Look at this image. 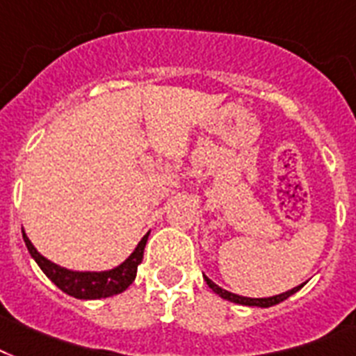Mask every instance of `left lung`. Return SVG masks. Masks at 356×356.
I'll use <instances>...</instances> for the list:
<instances>
[{"label": "left lung", "instance_id": "obj_1", "mask_svg": "<svg viewBox=\"0 0 356 356\" xmlns=\"http://www.w3.org/2000/svg\"><path fill=\"white\" fill-rule=\"evenodd\" d=\"M204 280H206V284H208L211 290L216 291L217 296H221L222 299H227V301H232V302H238V305H245V307H260V308H269L273 307V305H278V302L286 301L288 297L293 296L297 290H301V286H297V288H293V290L286 291V293H280V296H273V297H266V299H252V297H241V296H236V293H230V291L222 290V288H219L216 282H211L208 277H204Z\"/></svg>", "mask_w": 356, "mask_h": 356}]
</instances>
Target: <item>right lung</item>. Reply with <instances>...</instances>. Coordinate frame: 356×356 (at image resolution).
<instances>
[{"instance_id": "1", "label": "right lung", "mask_w": 356, "mask_h": 356, "mask_svg": "<svg viewBox=\"0 0 356 356\" xmlns=\"http://www.w3.org/2000/svg\"><path fill=\"white\" fill-rule=\"evenodd\" d=\"M24 234V241L29 250V254L35 258L38 267L42 269L44 275L51 280V282L63 290L68 296L76 297V299H102V297H111L117 293H122L129 284L135 280L137 275V266L143 261V252H145V245H147L148 232L145 238L140 239L139 245L135 247V250L129 254L126 261H122L120 266L109 271H100V273H81V271H70L65 267L55 266L54 261L46 260L40 252H38L29 238Z\"/></svg>"}]
</instances>
